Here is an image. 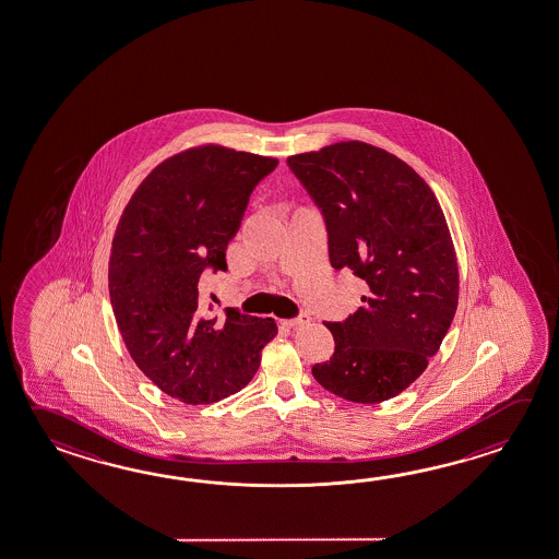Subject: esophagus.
I'll return each instance as SVG.
<instances>
[{"label":"esophagus","instance_id":"obj_1","mask_svg":"<svg viewBox=\"0 0 559 559\" xmlns=\"http://www.w3.org/2000/svg\"><path fill=\"white\" fill-rule=\"evenodd\" d=\"M310 322V317L306 314V312H302V314H298L296 318H290L286 324L288 326L298 328V326H305V324H308Z\"/></svg>","mask_w":559,"mask_h":559}]
</instances>
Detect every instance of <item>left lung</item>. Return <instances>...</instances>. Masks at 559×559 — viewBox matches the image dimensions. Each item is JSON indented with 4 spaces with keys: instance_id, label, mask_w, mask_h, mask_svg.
<instances>
[{
    "instance_id": "obj_1",
    "label": "left lung",
    "mask_w": 559,
    "mask_h": 559,
    "mask_svg": "<svg viewBox=\"0 0 559 559\" xmlns=\"http://www.w3.org/2000/svg\"><path fill=\"white\" fill-rule=\"evenodd\" d=\"M286 166L324 219L330 264L366 285L361 308L326 322L336 348L312 376L354 403L391 400L421 376L456 312L459 269L441 205L405 162L364 142Z\"/></svg>"
}]
</instances>
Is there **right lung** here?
Masks as SVG:
<instances>
[{
    "label": "right lung",
    "mask_w": 559,
    "mask_h": 559,
    "mask_svg": "<svg viewBox=\"0 0 559 559\" xmlns=\"http://www.w3.org/2000/svg\"><path fill=\"white\" fill-rule=\"evenodd\" d=\"M276 166L229 147L181 152L140 183L118 222L108 263L118 330L169 397L207 405L237 393L278 332L273 318L237 308L211 318L203 295V276L227 271L225 251L251 193Z\"/></svg>",
    "instance_id": "obj_1"
}]
</instances>
